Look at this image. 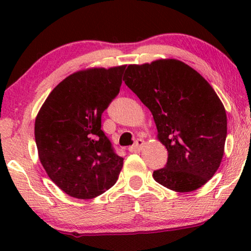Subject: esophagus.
I'll return each instance as SVG.
<instances>
[{
    "mask_svg": "<svg viewBox=\"0 0 251 251\" xmlns=\"http://www.w3.org/2000/svg\"><path fill=\"white\" fill-rule=\"evenodd\" d=\"M145 145V142H144L143 139H140V138H138L135 142V144H133L132 146H130L129 147V151L131 153H137V152H140V150L143 149V146Z\"/></svg>",
    "mask_w": 251,
    "mask_h": 251,
    "instance_id": "obj_1",
    "label": "esophagus"
}]
</instances>
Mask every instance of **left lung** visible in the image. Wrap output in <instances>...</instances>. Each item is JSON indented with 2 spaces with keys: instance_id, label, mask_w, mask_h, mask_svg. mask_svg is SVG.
I'll return each instance as SVG.
<instances>
[{
  "instance_id": "1",
  "label": "left lung",
  "mask_w": 251,
  "mask_h": 251,
  "mask_svg": "<svg viewBox=\"0 0 251 251\" xmlns=\"http://www.w3.org/2000/svg\"><path fill=\"white\" fill-rule=\"evenodd\" d=\"M123 81L152 113L168 162L153 178L175 192L198 190L221 166L227 118L208 81L183 61L129 65Z\"/></svg>"
}]
</instances>
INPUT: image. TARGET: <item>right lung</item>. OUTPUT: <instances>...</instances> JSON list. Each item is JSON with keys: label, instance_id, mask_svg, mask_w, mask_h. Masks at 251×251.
<instances>
[{"label": "right lung", "instance_id": "right-lung-1", "mask_svg": "<svg viewBox=\"0 0 251 251\" xmlns=\"http://www.w3.org/2000/svg\"><path fill=\"white\" fill-rule=\"evenodd\" d=\"M125 70L126 65L75 72L37 113L39 159L50 179L72 198H97L118 180L123 159L101 130V114L119 94Z\"/></svg>", "mask_w": 251, "mask_h": 251}]
</instances>
